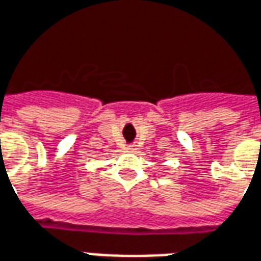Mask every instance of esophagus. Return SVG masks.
Returning <instances> with one entry per match:
<instances>
[{
    "instance_id": "34e87169",
    "label": "esophagus",
    "mask_w": 261,
    "mask_h": 261,
    "mask_svg": "<svg viewBox=\"0 0 261 261\" xmlns=\"http://www.w3.org/2000/svg\"><path fill=\"white\" fill-rule=\"evenodd\" d=\"M125 149H127V150H134V149H136V145H133V144H131V145H127V148H125Z\"/></svg>"
}]
</instances>
